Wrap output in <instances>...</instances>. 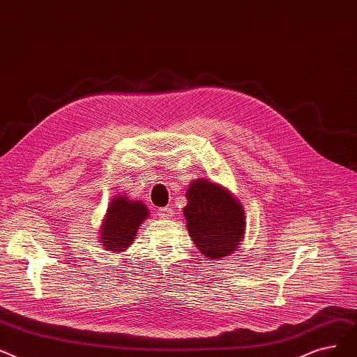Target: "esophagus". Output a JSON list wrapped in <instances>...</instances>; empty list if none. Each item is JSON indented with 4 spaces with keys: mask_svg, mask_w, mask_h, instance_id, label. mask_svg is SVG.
<instances>
[{
    "mask_svg": "<svg viewBox=\"0 0 357 357\" xmlns=\"http://www.w3.org/2000/svg\"><path fill=\"white\" fill-rule=\"evenodd\" d=\"M173 215H174V211L172 208H160L158 209V216L161 219H168V218H172Z\"/></svg>",
    "mask_w": 357,
    "mask_h": 357,
    "instance_id": "1",
    "label": "esophagus"
}]
</instances>
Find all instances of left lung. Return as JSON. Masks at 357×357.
<instances>
[{
    "instance_id": "left-lung-1",
    "label": "left lung",
    "mask_w": 357,
    "mask_h": 357,
    "mask_svg": "<svg viewBox=\"0 0 357 357\" xmlns=\"http://www.w3.org/2000/svg\"><path fill=\"white\" fill-rule=\"evenodd\" d=\"M183 209L196 247L206 257H227L240 245L245 220L241 203L220 185L199 178L185 193Z\"/></svg>"
}]
</instances>
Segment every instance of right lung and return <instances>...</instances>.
Here are the masks:
<instances>
[{
    "label": "right lung",
    "mask_w": 357,
    "mask_h": 357,
    "mask_svg": "<svg viewBox=\"0 0 357 357\" xmlns=\"http://www.w3.org/2000/svg\"><path fill=\"white\" fill-rule=\"evenodd\" d=\"M146 216L148 209L142 202L129 200L123 195L116 196L101 227V244L112 252L126 250L135 240L138 228Z\"/></svg>",
    "instance_id": "right-lung-1"
}]
</instances>
